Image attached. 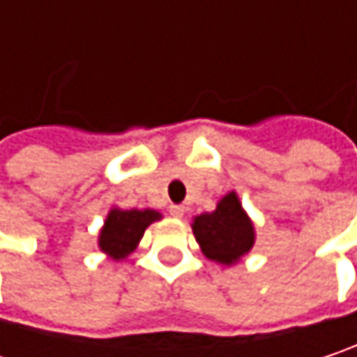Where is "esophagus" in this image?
Wrapping results in <instances>:
<instances>
[{
	"label": "esophagus",
	"instance_id": "obj_1",
	"mask_svg": "<svg viewBox=\"0 0 357 357\" xmlns=\"http://www.w3.org/2000/svg\"><path fill=\"white\" fill-rule=\"evenodd\" d=\"M168 211H170V215L176 217V219H181V217L185 215V207L183 205H170Z\"/></svg>",
	"mask_w": 357,
	"mask_h": 357
}]
</instances>
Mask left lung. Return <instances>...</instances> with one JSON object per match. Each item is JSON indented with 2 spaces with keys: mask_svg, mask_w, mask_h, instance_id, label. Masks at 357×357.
<instances>
[{
  "mask_svg": "<svg viewBox=\"0 0 357 357\" xmlns=\"http://www.w3.org/2000/svg\"><path fill=\"white\" fill-rule=\"evenodd\" d=\"M192 234L201 252L219 264L231 266L245 256L256 240L254 223L243 211L238 195L227 192L215 211L201 213L192 219Z\"/></svg>",
  "mask_w": 357,
  "mask_h": 357,
  "instance_id": "left-lung-1",
  "label": "left lung"
}]
</instances>
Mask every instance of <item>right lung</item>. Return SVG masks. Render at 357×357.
<instances>
[{
    "instance_id": "right-lung-1",
    "label": "right lung",
    "mask_w": 357,
    "mask_h": 357,
    "mask_svg": "<svg viewBox=\"0 0 357 357\" xmlns=\"http://www.w3.org/2000/svg\"><path fill=\"white\" fill-rule=\"evenodd\" d=\"M160 213L154 209H117L114 207L101 227L99 250L114 260H123L128 254L136 250L146 227L160 219Z\"/></svg>"
}]
</instances>
